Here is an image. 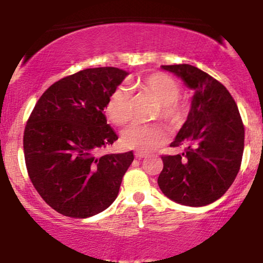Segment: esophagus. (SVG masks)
<instances>
[{
    "label": "esophagus",
    "mask_w": 263,
    "mask_h": 263,
    "mask_svg": "<svg viewBox=\"0 0 263 263\" xmlns=\"http://www.w3.org/2000/svg\"><path fill=\"white\" fill-rule=\"evenodd\" d=\"M147 155L144 152H140V151H137V152H135V157L136 158H138V159H141V158H144V157H146Z\"/></svg>",
    "instance_id": "esophagus-1"
}]
</instances>
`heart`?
<instances>
[{
  "mask_svg": "<svg viewBox=\"0 0 263 263\" xmlns=\"http://www.w3.org/2000/svg\"><path fill=\"white\" fill-rule=\"evenodd\" d=\"M138 91L148 93L159 101L156 116L161 117L171 126L180 125L185 119L186 105L179 98L182 92L180 84L171 75L161 73L148 74L135 84ZM107 120L116 126H125L132 117L131 99L127 90L116 87L108 95L104 106ZM167 141V131L159 123L141 125L135 123L122 132L121 143L125 148L148 152L162 146Z\"/></svg>",
  "mask_w": 263,
  "mask_h": 263,
  "instance_id": "obj_1",
  "label": "heart"
}]
</instances>
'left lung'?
Masks as SVG:
<instances>
[{
	"label": "left lung",
	"instance_id": "left-lung-1",
	"mask_svg": "<svg viewBox=\"0 0 263 263\" xmlns=\"http://www.w3.org/2000/svg\"><path fill=\"white\" fill-rule=\"evenodd\" d=\"M194 89L188 120L172 147L180 155H163L158 185L172 200L204 206L218 200L234 183L241 167L245 127L229 90L209 74L189 64L162 65Z\"/></svg>",
	"mask_w": 263,
	"mask_h": 263
}]
</instances>
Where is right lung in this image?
Segmentation results:
<instances>
[{
    "label": "right lung",
    "instance_id": "add662e5",
    "mask_svg": "<svg viewBox=\"0 0 263 263\" xmlns=\"http://www.w3.org/2000/svg\"><path fill=\"white\" fill-rule=\"evenodd\" d=\"M126 75L112 66L68 75L45 90L27 120V172L39 195L62 215H96L119 194L134 153L100 155L119 138L102 111Z\"/></svg>",
    "mask_w": 263,
    "mask_h": 263
}]
</instances>
